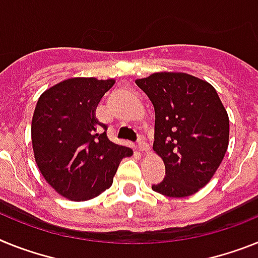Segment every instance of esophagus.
Here are the masks:
<instances>
[{
    "label": "esophagus",
    "instance_id": "obj_1",
    "mask_svg": "<svg viewBox=\"0 0 258 258\" xmlns=\"http://www.w3.org/2000/svg\"><path fill=\"white\" fill-rule=\"evenodd\" d=\"M138 150L142 151V153H144V151H149V145H147L145 141L141 140L140 142H138Z\"/></svg>",
    "mask_w": 258,
    "mask_h": 258
}]
</instances>
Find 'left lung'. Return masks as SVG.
Returning <instances> with one entry per match:
<instances>
[{"label":"left lung","instance_id":"1","mask_svg":"<svg viewBox=\"0 0 258 258\" xmlns=\"http://www.w3.org/2000/svg\"><path fill=\"white\" fill-rule=\"evenodd\" d=\"M136 83L155 109L153 149L166 176L153 190L188 197L211 180L227 151L230 120L209 82L186 73L160 72Z\"/></svg>","mask_w":258,"mask_h":258}]
</instances>
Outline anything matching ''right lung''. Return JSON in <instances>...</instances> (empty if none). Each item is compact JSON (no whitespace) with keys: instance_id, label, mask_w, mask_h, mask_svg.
Here are the masks:
<instances>
[{"instance_id":"add662e5","label":"right lung","mask_w":258,"mask_h":258,"mask_svg":"<svg viewBox=\"0 0 258 258\" xmlns=\"http://www.w3.org/2000/svg\"><path fill=\"white\" fill-rule=\"evenodd\" d=\"M114 79L69 78L43 92L31 140L36 164L52 188L72 201L98 197L113 182L121 159L133 150L113 144L96 107Z\"/></svg>"}]
</instances>
